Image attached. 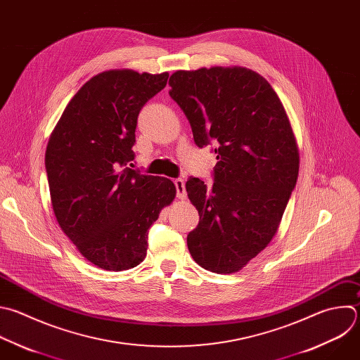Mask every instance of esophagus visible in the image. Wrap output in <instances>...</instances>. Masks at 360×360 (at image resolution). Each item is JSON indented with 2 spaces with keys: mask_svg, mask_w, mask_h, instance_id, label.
Segmentation results:
<instances>
[{
  "mask_svg": "<svg viewBox=\"0 0 360 360\" xmlns=\"http://www.w3.org/2000/svg\"><path fill=\"white\" fill-rule=\"evenodd\" d=\"M174 184H175V188H176V198L181 199V200L186 199V189H185V182H184V179L178 178V179L174 181Z\"/></svg>",
  "mask_w": 360,
  "mask_h": 360,
  "instance_id": "1",
  "label": "esophagus"
}]
</instances>
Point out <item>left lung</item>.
I'll return each instance as SVG.
<instances>
[{
  "label": "left lung",
  "instance_id": "left-lung-1",
  "mask_svg": "<svg viewBox=\"0 0 360 360\" xmlns=\"http://www.w3.org/2000/svg\"><path fill=\"white\" fill-rule=\"evenodd\" d=\"M169 86L195 144L216 146L213 185L199 178L185 185L199 212L189 253L205 270L236 273L271 242L295 188L300 154L290 120L271 84L246 68L178 70Z\"/></svg>",
  "mask_w": 360,
  "mask_h": 360
}]
</instances>
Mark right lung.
Segmentation results:
<instances>
[{
	"label": "right lung",
	"instance_id": "obj_1",
	"mask_svg": "<svg viewBox=\"0 0 360 360\" xmlns=\"http://www.w3.org/2000/svg\"><path fill=\"white\" fill-rule=\"evenodd\" d=\"M168 76L98 73L73 96L51 134L45 168L56 220L103 270H129L146 259L148 229L176 195L171 179L130 168L139 114Z\"/></svg>",
	"mask_w": 360,
	"mask_h": 360
}]
</instances>
